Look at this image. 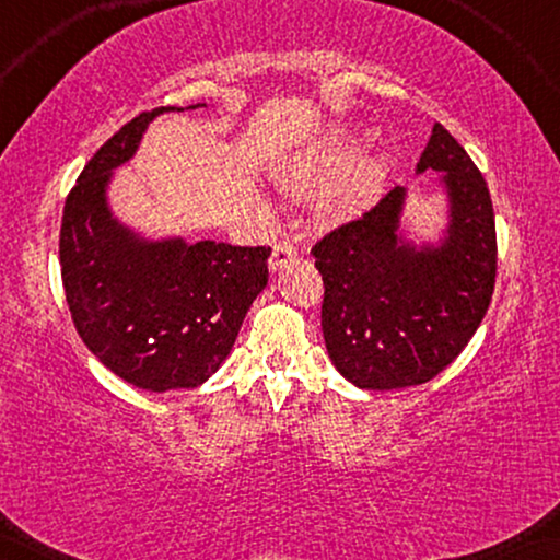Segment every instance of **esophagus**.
<instances>
[{
	"instance_id": "34e87169",
	"label": "esophagus",
	"mask_w": 560,
	"mask_h": 560,
	"mask_svg": "<svg viewBox=\"0 0 560 560\" xmlns=\"http://www.w3.org/2000/svg\"><path fill=\"white\" fill-rule=\"evenodd\" d=\"M293 257H295L293 244H290V242H278L272 247V255H270V270H280V267H285Z\"/></svg>"
}]
</instances>
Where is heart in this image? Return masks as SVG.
I'll return each mask as SVG.
<instances>
[{"instance_id": "1", "label": "heart", "mask_w": 560, "mask_h": 560, "mask_svg": "<svg viewBox=\"0 0 560 560\" xmlns=\"http://www.w3.org/2000/svg\"><path fill=\"white\" fill-rule=\"evenodd\" d=\"M354 152V144L349 140H334L324 150H318L311 160H303L293 171H288L280 178V188L290 198H311L341 171L343 163ZM334 180V179H332ZM382 180H385V165L377 158H362L351 163L339 178L328 185L318 198V213L324 219H347L351 213L362 211L374 196L380 194Z\"/></svg>"}]
</instances>
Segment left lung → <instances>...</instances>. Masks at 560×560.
I'll return each instance as SVG.
<instances>
[{"label": "left lung", "instance_id": "left-lung-1", "mask_svg": "<svg viewBox=\"0 0 560 560\" xmlns=\"http://www.w3.org/2000/svg\"><path fill=\"white\" fill-rule=\"evenodd\" d=\"M418 171H441L448 190L443 247L416 252L400 244L405 190L395 186L311 249L324 278L320 328L328 357L364 389L433 380L462 354L494 293L497 232L485 175L443 125L433 127Z\"/></svg>", "mask_w": 560, "mask_h": 560}]
</instances>
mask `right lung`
I'll use <instances>...</instances> for the list:
<instances>
[{"instance_id":"right-lung-1","label":"right lung","mask_w":560,"mask_h":560,"mask_svg":"<svg viewBox=\"0 0 560 560\" xmlns=\"http://www.w3.org/2000/svg\"><path fill=\"white\" fill-rule=\"evenodd\" d=\"M137 114L94 152L60 221V278L75 331L129 385L198 387L232 351L249 305L270 278V247L180 240L148 244L112 219L106 183L158 114Z\"/></svg>"}]
</instances>
